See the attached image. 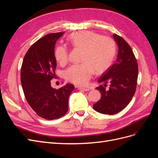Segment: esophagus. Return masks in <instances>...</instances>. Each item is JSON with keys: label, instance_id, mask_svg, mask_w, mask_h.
Segmentation results:
<instances>
[{"label": "esophagus", "instance_id": "obj_1", "mask_svg": "<svg viewBox=\"0 0 158 158\" xmlns=\"http://www.w3.org/2000/svg\"><path fill=\"white\" fill-rule=\"evenodd\" d=\"M78 89H80V90H83V91H85V92H88V91L89 90V88H82V87H78Z\"/></svg>", "mask_w": 158, "mask_h": 158}]
</instances>
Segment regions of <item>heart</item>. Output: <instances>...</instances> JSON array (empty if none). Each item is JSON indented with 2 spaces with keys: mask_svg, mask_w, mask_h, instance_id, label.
<instances>
[{
  "mask_svg": "<svg viewBox=\"0 0 158 158\" xmlns=\"http://www.w3.org/2000/svg\"><path fill=\"white\" fill-rule=\"evenodd\" d=\"M70 44L76 49L82 50L81 61L82 63L74 64L64 73L66 79L78 85H86L94 70L101 74L111 65L115 54V44L112 38L100 36L90 31H82L71 34ZM55 57L60 64H65L69 60V50L63 45L57 46Z\"/></svg>",
  "mask_w": 158,
  "mask_h": 158,
  "instance_id": "obj_1",
  "label": "heart"
}]
</instances>
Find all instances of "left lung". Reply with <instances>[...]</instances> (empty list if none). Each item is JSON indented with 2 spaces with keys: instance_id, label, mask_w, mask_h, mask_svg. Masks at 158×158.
I'll return each instance as SVG.
<instances>
[{
  "instance_id": "obj_1",
  "label": "left lung",
  "mask_w": 158,
  "mask_h": 158,
  "mask_svg": "<svg viewBox=\"0 0 158 158\" xmlns=\"http://www.w3.org/2000/svg\"><path fill=\"white\" fill-rule=\"evenodd\" d=\"M113 37L118 48L117 60L99 78L98 82L104 84L96 89L102 97L93 106L95 111L106 114L120 112L131 102L136 92L138 73L137 61L130 45L115 33ZM108 83L110 88L107 90Z\"/></svg>"
}]
</instances>
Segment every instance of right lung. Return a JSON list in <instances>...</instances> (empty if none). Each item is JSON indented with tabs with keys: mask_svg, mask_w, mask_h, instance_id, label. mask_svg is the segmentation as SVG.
Returning a JSON list of instances; mask_svg holds the SVG:
<instances>
[{
	"mask_svg": "<svg viewBox=\"0 0 158 158\" xmlns=\"http://www.w3.org/2000/svg\"><path fill=\"white\" fill-rule=\"evenodd\" d=\"M64 32L47 34L28 49L21 68V83L28 104L37 114L47 120L59 118L69 109V98L74 85L66 84L58 89L52 88L56 61L55 45Z\"/></svg>",
	"mask_w": 158,
	"mask_h": 158,
	"instance_id": "add662e5",
	"label": "right lung"
}]
</instances>
